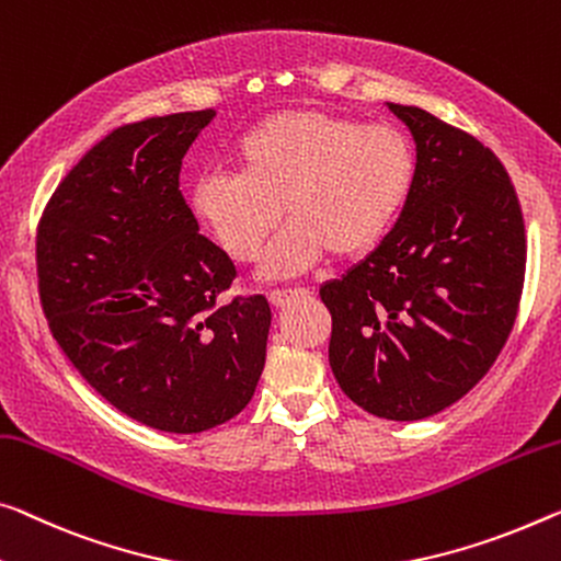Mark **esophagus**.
I'll use <instances>...</instances> for the list:
<instances>
[{
	"label": "esophagus",
	"mask_w": 561,
	"mask_h": 561,
	"mask_svg": "<svg viewBox=\"0 0 561 561\" xmlns=\"http://www.w3.org/2000/svg\"><path fill=\"white\" fill-rule=\"evenodd\" d=\"M310 290H306V288H296V290H271L268 293V300H271V306H275V308H286L290 300H296V298H304V296H308Z\"/></svg>",
	"instance_id": "esophagus-1"
}]
</instances>
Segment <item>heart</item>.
<instances>
[{
    "mask_svg": "<svg viewBox=\"0 0 561 561\" xmlns=\"http://www.w3.org/2000/svg\"><path fill=\"white\" fill-rule=\"evenodd\" d=\"M238 175L193 185V210L232 261L253 263L280 222L263 273L290 278L331 253L351 261L389 236L416 185V150L401 127L288 107L265 115L232 150Z\"/></svg>",
    "mask_w": 561,
    "mask_h": 561,
    "instance_id": "b5f03b06",
    "label": "heart"
}]
</instances>
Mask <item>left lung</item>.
Instances as JSON below:
<instances>
[{
	"mask_svg": "<svg viewBox=\"0 0 561 561\" xmlns=\"http://www.w3.org/2000/svg\"><path fill=\"white\" fill-rule=\"evenodd\" d=\"M389 110L416 140V185L381 245L321 300L343 393L374 416L419 421L494 366L519 313L527 236L494 152L426 110Z\"/></svg>",
	"mask_w": 561,
	"mask_h": 561,
	"instance_id": "obj_1",
	"label": "left lung"
}]
</instances>
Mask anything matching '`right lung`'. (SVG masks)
Wrapping results in <instances>:
<instances>
[{
  "label": "right lung",
  "instance_id": "1",
  "mask_svg": "<svg viewBox=\"0 0 561 561\" xmlns=\"http://www.w3.org/2000/svg\"><path fill=\"white\" fill-rule=\"evenodd\" d=\"M213 110L112 130L51 193L37 226L49 331L102 399L168 434L226 424L253 399L271 306L236 296L226 251L197 232L180 168Z\"/></svg>",
  "mask_w": 561,
  "mask_h": 561
}]
</instances>
